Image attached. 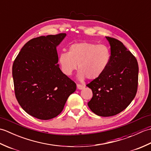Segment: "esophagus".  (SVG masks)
<instances>
[{
  "mask_svg": "<svg viewBox=\"0 0 151 151\" xmlns=\"http://www.w3.org/2000/svg\"><path fill=\"white\" fill-rule=\"evenodd\" d=\"M76 86H77V88H78V89H82L83 88H84V86H83V85H81V84H78L76 85Z\"/></svg>",
  "mask_w": 151,
  "mask_h": 151,
  "instance_id": "1",
  "label": "esophagus"
}]
</instances>
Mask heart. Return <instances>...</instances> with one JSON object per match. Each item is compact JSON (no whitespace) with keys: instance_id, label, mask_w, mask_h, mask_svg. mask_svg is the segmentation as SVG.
Listing matches in <instances>:
<instances>
[{"instance_id":"heart-1","label":"heart","mask_w":151,"mask_h":151,"mask_svg":"<svg viewBox=\"0 0 151 151\" xmlns=\"http://www.w3.org/2000/svg\"><path fill=\"white\" fill-rule=\"evenodd\" d=\"M110 58V51L104 45L82 42L71 45L68 52L61 53L59 63L66 75H72L78 64L80 79L95 80L106 70Z\"/></svg>"}]
</instances>
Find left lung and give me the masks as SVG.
Wrapping results in <instances>:
<instances>
[{"label":"left lung","instance_id":"obj_1","mask_svg":"<svg viewBox=\"0 0 151 151\" xmlns=\"http://www.w3.org/2000/svg\"><path fill=\"white\" fill-rule=\"evenodd\" d=\"M106 37L110 45V62L101 76L87 84L93 92L88 104L96 115L110 117L123 111L135 97L139 67L135 56L123 43Z\"/></svg>","mask_w":151,"mask_h":151}]
</instances>
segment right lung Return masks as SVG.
<instances>
[{"mask_svg":"<svg viewBox=\"0 0 151 151\" xmlns=\"http://www.w3.org/2000/svg\"><path fill=\"white\" fill-rule=\"evenodd\" d=\"M65 36L61 33L33 38L22 48L13 63L15 97L27 114L39 119L58 115L76 90L75 82L56 64V47Z\"/></svg>","mask_w":151,"mask_h":151,"instance_id":"1","label":"right lung"}]
</instances>
